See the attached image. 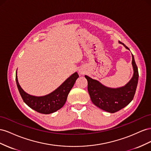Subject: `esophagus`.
I'll return each instance as SVG.
<instances>
[{"label": "esophagus", "mask_w": 151, "mask_h": 151, "mask_svg": "<svg viewBox=\"0 0 151 151\" xmlns=\"http://www.w3.org/2000/svg\"><path fill=\"white\" fill-rule=\"evenodd\" d=\"M80 73H81V74H83V73H82V72H81V71H80Z\"/></svg>", "instance_id": "esophagus-1"}]
</instances>
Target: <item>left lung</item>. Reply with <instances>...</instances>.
I'll return each mask as SVG.
<instances>
[{
    "mask_svg": "<svg viewBox=\"0 0 151 151\" xmlns=\"http://www.w3.org/2000/svg\"><path fill=\"white\" fill-rule=\"evenodd\" d=\"M119 43L122 44L121 42ZM122 44L129 50L125 45ZM132 55L133 75L130 81L123 87L117 88H109L99 81L87 75L85 76L88 81V93L94 105L102 110L114 113L124 108L133 100L138 84L139 72L133 54Z\"/></svg>",
    "mask_w": 151,
    "mask_h": 151,
    "instance_id": "8db88e82",
    "label": "left lung"
}]
</instances>
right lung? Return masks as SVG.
<instances>
[{
    "mask_svg": "<svg viewBox=\"0 0 151 151\" xmlns=\"http://www.w3.org/2000/svg\"><path fill=\"white\" fill-rule=\"evenodd\" d=\"M78 77V73L75 72L54 91L46 96L41 97L33 96L24 91L18 83L17 71L16 81L19 93L26 104L38 113L47 114L54 113L61 109L64 105L67 100L69 92H70Z\"/></svg>",
    "mask_w": 151,
    "mask_h": 151,
    "instance_id": "right-lung-1",
    "label": "right lung"
}]
</instances>
